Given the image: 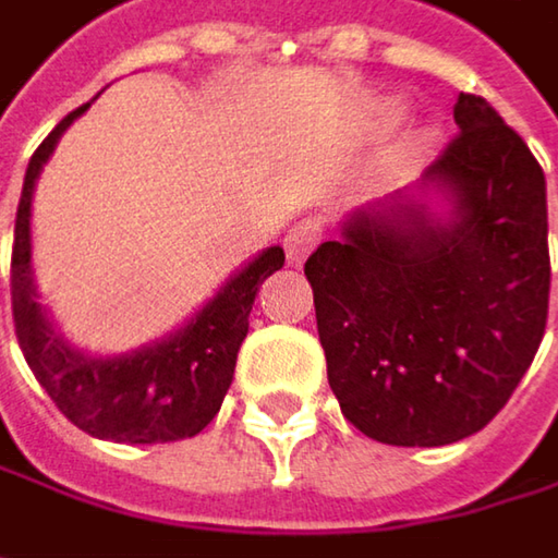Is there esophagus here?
Wrapping results in <instances>:
<instances>
[{
  "mask_svg": "<svg viewBox=\"0 0 558 558\" xmlns=\"http://www.w3.org/2000/svg\"><path fill=\"white\" fill-rule=\"evenodd\" d=\"M319 242H323V223H319V220H303V223H296V227L283 235L287 262H290V265L306 262V255H310Z\"/></svg>",
  "mask_w": 558,
  "mask_h": 558,
  "instance_id": "obj_1",
  "label": "esophagus"
}]
</instances>
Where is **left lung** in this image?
<instances>
[{
	"instance_id": "8db88e82",
	"label": "left lung",
	"mask_w": 558,
	"mask_h": 558,
	"mask_svg": "<svg viewBox=\"0 0 558 558\" xmlns=\"http://www.w3.org/2000/svg\"><path fill=\"white\" fill-rule=\"evenodd\" d=\"M453 121L460 133L415 195L354 210L303 268L341 415L392 447L485 428L549 313L543 169L480 95L460 92Z\"/></svg>"
}]
</instances>
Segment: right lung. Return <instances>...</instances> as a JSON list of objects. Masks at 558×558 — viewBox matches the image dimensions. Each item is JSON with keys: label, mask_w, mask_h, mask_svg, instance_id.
Masks as SVG:
<instances>
[{"label": "right lung", "mask_w": 558, "mask_h": 558, "mask_svg": "<svg viewBox=\"0 0 558 558\" xmlns=\"http://www.w3.org/2000/svg\"><path fill=\"white\" fill-rule=\"evenodd\" d=\"M88 105L50 130L27 162L12 248L15 335L37 383L85 434L114 444H169L194 437L223 405L235 354L248 335L255 293L265 278L283 268V248L271 245L258 252L172 335L114 357L78 351L50 323L37 300L31 265V197L63 130L85 114Z\"/></svg>", "instance_id": "add662e5"}]
</instances>
